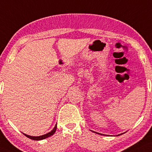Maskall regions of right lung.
<instances>
[{"label": "right lung", "mask_w": 152, "mask_h": 152, "mask_svg": "<svg viewBox=\"0 0 152 152\" xmlns=\"http://www.w3.org/2000/svg\"><path fill=\"white\" fill-rule=\"evenodd\" d=\"M56 128H57V125H56L55 128H54L53 130L50 131V132H48V133L46 134H44V135H42V136H39V137H33V136H29V135H27V134L23 133L24 135L26 137H27L28 138H29V139L31 140H44V139H46V138L48 137L53 135V134L55 133V132L56 131Z\"/></svg>", "instance_id": "1"}]
</instances>
